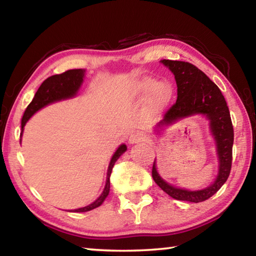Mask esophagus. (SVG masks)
<instances>
[{"mask_svg":"<svg viewBox=\"0 0 256 256\" xmlns=\"http://www.w3.org/2000/svg\"><path fill=\"white\" fill-rule=\"evenodd\" d=\"M146 134L144 132H134L128 138V144H138L140 142L146 141Z\"/></svg>","mask_w":256,"mask_h":256,"instance_id":"1","label":"esophagus"}]
</instances>
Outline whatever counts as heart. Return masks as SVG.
Wrapping results in <instances>:
<instances>
[{
    "label": "heart",
    "instance_id": "obj_1",
    "mask_svg": "<svg viewBox=\"0 0 256 256\" xmlns=\"http://www.w3.org/2000/svg\"><path fill=\"white\" fill-rule=\"evenodd\" d=\"M148 92V108L154 114L164 110L172 99V88L166 81L156 82L150 78H144L138 80L132 90L136 97H144Z\"/></svg>",
    "mask_w": 256,
    "mask_h": 256
}]
</instances>
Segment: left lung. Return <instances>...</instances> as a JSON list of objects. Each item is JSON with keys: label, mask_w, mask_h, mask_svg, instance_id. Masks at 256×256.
<instances>
[{"label": "left lung", "mask_w": 256, "mask_h": 256, "mask_svg": "<svg viewBox=\"0 0 256 256\" xmlns=\"http://www.w3.org/2000/svg\"><path fill=\"white\" fill-rule=\"evenodd\" d=\"M162 63L174 73L177 84V100L157 124L154 132H160L164 126L188 116L204 115L209 120L211 133L216 141L219 170L216 178L210 186L198 190H188L175 188L164 180L158 174L154 159L152 178L156 184L172 198L194 203L203 202L218 192L230 174L234 144L230 112L220 89L196 66L188 62L172 60H162Z\"/></svg>", "instance_id": "8db88e82"}]
</instances>
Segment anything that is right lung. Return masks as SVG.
<instances>
[{
  "instance_id": "1",
  "label": "right lung",
  "mask_w": 256,
  "mask_h": 256,
  "mask_svg": "<svg viewBox=\"0 0 256 256\" xmlns=\"http://www.w3.org/2000/svg\"><path fill=\"white\" fill-rule=\"evenodd\" d=\"M84 72L86 70H84V68H74V70L66 71L64 73H62V74H55L47 78V79L42 82L40 88H38L37 92L34 94L32 102L29 104L27 108H26L22 120H21V130H22V132H24V125L28 122L29 118H32L34 112L42 110V107L50 105V104H53L55 102L64 100V99L74 97L78 94V92H79L82 82H84ZM22 132L20 134V138L22 136ZM126 149H128L126 146L120 144L118 146V149L115 151V154H112L110 166H108V170H107L106 185H105V188L102 190V193L100 194V196H99L96 201L92 202V204L84 208H79V209L71 210V212H86L102 204V202L105 201L108 193H110V178L112 167H114L115 162H118V159L120 157V156L126 151Z\"/></svg>"
}]
</instances>
